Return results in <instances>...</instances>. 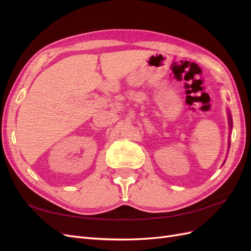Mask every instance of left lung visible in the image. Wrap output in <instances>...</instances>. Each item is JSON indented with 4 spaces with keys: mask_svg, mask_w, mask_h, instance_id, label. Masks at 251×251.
Returning a JSON list of instances; mask_svg holds the SVG:
<instances>
[{
    "mask_svg": "<svg viewBox=\"0 0 251 251\" xmlns=\"http://www.w3.org/2000/svg\"><path fill=\"white\" fill-rule=\"evenodd\" d=\"M229 125L231 126V118H230V115H229ZM231 127V126H230Z\"/></svg>",
    "mask_w": 251,
    "mask_h": 251,
    "instance_id": "left-lung-1",
    "label": "left lung"
}]
</instances>
